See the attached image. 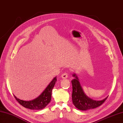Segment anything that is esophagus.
I'll return each instance as SVG.
<instances>
[{
  "mask_svg": "<svg viewBox=\"0 0 123 123\" xmlns=\"http://www.w3.org/2000/svg\"><path fill=\"white\" fill-rule=\"evenodd\" d=\"M61 77L62 78H67L68 77V73H67V72H65V73H64L62 75Z\"/></svg>",
  "mask_w": 123,
  "mask_h": 123,
  "instance_id": "esophagus-1",
  "label": "esophagus"
}]
</instances>
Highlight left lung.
Returning <instances> with one entry per match:
<instances>
[{
  "instance_id": "1",
  "label": "left lung",
  "mask_w": 123,
  "mask_h": 123,
  "mask_svg": "<svg viewBox=\"0 0 123 123\" xmlns=\"http://www.w3.org/2000/svg\"><path fill=\"white\" fill-rule=\"evenodd\" d=\"M73 76L75 78L71 81L73 88L72 101L74 105L78 109L86 111L96 108L102 105L108 98L107 97L105 99L101 101H96L90 99L84 93L76 74H74Z\"/></svg>"
}]
</instances>
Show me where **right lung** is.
Masks as SVG:
<instances>
[{
    "mask_svg": "<svg viewBox=\"0 0 123 123\" xmlns=\"http://www.w3.org/2000/svg\"><path fill=\"white\" fill-rule=\"evenodd\" d=\"M56 81L55 77L50 83L45 90L37 98L31 101L21 100L14 96L15 99L21 105L31 110H42L48 105L51 99L52 90Z\"/></svg>",
    "mask_w": 123,
    "mask_h": 123,
    "instance_id": "right-lung-1",
    "label": "right lung"
}]
</instances>
